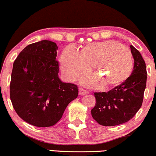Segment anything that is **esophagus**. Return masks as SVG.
I'll return each instance as SVG.
<instances>
[{
    "mask_svg": "<svg viewBox=\"0 0 156 156\" xmlns=\"http://www.w3.org/2000/svg\"><path fill=\"white\" fill-rule=\"evenodd\" d=\"M87 93V90L83 89V88H80V89H79V94H80V95H85V94Z\"/></svg>",
    "mask_w": 156,
    "mask_h": 156,
    "instance_id": "esophagus-1",
    "label": "esophagus"
}]
</instances>
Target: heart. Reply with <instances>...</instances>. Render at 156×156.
<instances>
[{
	"label": "heart",
	"instance_id": "b5f03b06",
	"mask_svg": "<svg viewBox=\"0 0 156 156\" xmlns=\"http://www.w3.org/2000/svg\"><path fill=\"white\" fill-rule=\"evenodd\" d=\"M94 65L103 85L112 87L122 83L131 74L133 56L129 48L113 40L89 44L80 51L70 45L63 52L61 69L70 80L80 77ZM82 82L87 86L98 84L95 79L87 77Z\"/></svg>",
	"mask_w": 156,
	"mask_h": 156
}]
</instances>
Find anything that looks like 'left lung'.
Masks as SVG:
<instances>
[{
  "label": "left lung",
  "mask_w": 156,
  "mask_h": 156,
  "mask_svg": "<svg viewBox=\"0 0 156 156\" xmlns=\"http://www.w3.org/2000/svg\"><path fill=\"white\" fill-rule=\"evenodd\" d=\"M130 48L134 61L132 74L110 91L94 93L96 103L91 114L102 126H112L127 122L143 104L147 81L145 62L134 46L130 45Z\"/></svg>",
  "instance_id": "obj_1"
}]
</instances>
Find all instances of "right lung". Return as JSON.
<instances>
[{"mask_svg":"<svg viewBox=\"0 0 156 156\" xmlns=\"http://www.w3.org/2000/svg\"><path fill=\"white\" fill-rule=\"evenodd\" d=\"M57 50L56 43L41 40L24 48L13 62L11 103L18 116L33 126L55 125L78 96L76 84L65 83L58 77Z\"/></svg>","mask_w":156,"mask_h":156,"instance_id":"right-lung-1","label":"right lung"}]
</instances>
